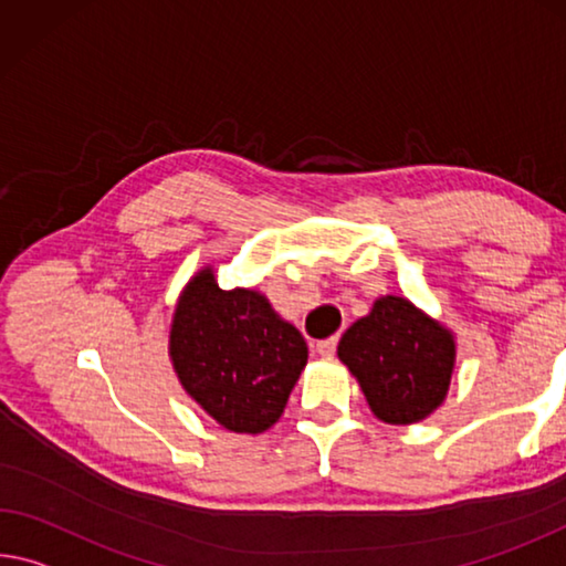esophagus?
<instances>
[{
	"instance_id": "34e87169",
	"label": "esophagus",
	"mask_w": 566,
	"mask_h": 566,
	"mask_svg": "<svg viewBox=\"0 0 566 566\" xmlns=\"http://www.w3.org/2000/svg\"><path fill=\"white\" fill-rule=\"evenodd\" d=\"M317 353L322 357H332L337 353V337H327V339H319L317 343Z\"/></svg>"
}]
</instances>
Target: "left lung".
<instances>
[{
    "label": "left lung",
    "mask_w": 566,
    "mask_h": 566,
    "mask_svg": "<svg viewBox=\"0 0 566 566\" xmlns=\"http://www.w3.org/2000/svg\"><path fill=\"white\" fill-rule=\"evenodd\" d=\"M339 360L385 423H416L441 406L453 373V337L402 297H382L349 327Z\"/></svg>",
    "instance_id": "1"
}]
</instances>
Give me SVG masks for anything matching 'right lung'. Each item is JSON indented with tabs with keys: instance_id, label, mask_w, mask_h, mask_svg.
I'll return each instance as SVG.
<instances>
[{
	"instance_id": "add662e5",
	"label": "right lung",
	"mask_w": 566,
	"mask_h": 566,
	"mask_svg": "<svg viewBox=\"0 0 566 566\" xmlns=\"http://www.w3.org/2000/svg\"><path fill=\"white\" fill-rule=\"evenodd\" d=\"M170 357L188 396L217 423L262 433L284 412L307 343L262 294L221 290L203 269L176 307Z\"/></svg>"
}]
</instances>
